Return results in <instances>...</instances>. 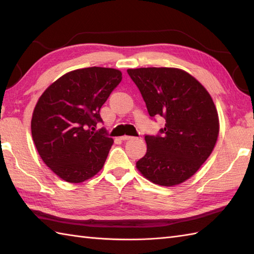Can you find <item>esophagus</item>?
<instances>
[{
	"instance_id": "obj_1",
	"label": "esophagus",
	"mask_w": 254,
	"mask_h": 254,
	"mask_svg": "<svg viewBox=\"0 0 254 254\" xmlns=\"http://www.w3.org/2000/svg\"><path fill=\"white\" fill-rule=\"evenodd\" d=\"M120 138L122 139V141H128V139H132L133 136H130V135H123V136H121Z\"/></svg>"
}]
</instances>
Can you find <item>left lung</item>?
<instances>
[{"instance_id": "obj_1", "label": "left lung", "mask_w": 254, "mask_h": 254, "mask_svg": "<svg viewBox=\"0 0 254 254\" xmlns=\"http://www.w3.org/2000/svg\"><path fill=\"white\" fill-rule=\"evenodd\" d=\"M127 74L142 94L148 115L166 120L157 135H145L147 152L138 171L156 185L177 186L199 169L219 133L212 97L192 75L174 67H141Z\"/></svg>"}]
</instances>
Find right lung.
<instances>
[{"mask_svg": "<svg viewBox=\"0 0 254 254\" xmlns=\"http://www.w3.org/2000/svg\"><path fill=\"white\" fill-rule=\"evenodd\" d=\"M122 73L86 67L64 74L40 96L31 119V135L41 159L69 183L84 182L104 167L113 144L100 108L120 84Z\"/></svg>", "mask_w": 254, "mask_h": 254, "instance_id": "1", "label": "right lung"}]
</instances>
